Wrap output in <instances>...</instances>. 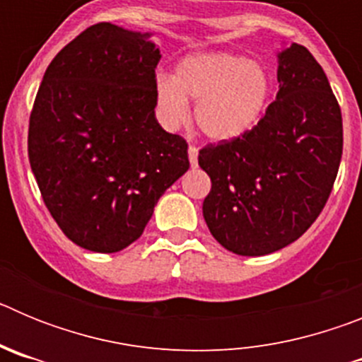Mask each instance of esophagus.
<instances>
[{
  "label": "esophagus",
  "instance_id": "esophagus-1",
  "mask_svg": "<svg viewBox=\"0 0 362 362\" xmlns=\"http://www.w3.org/2000/svg\"><path fill=\"white\" fill-rule=\"evenodd\" d=\"M188 159H190L192 166L197 165V148L194 145L188 146Z\"/></svg>",
  "mask_w": 362,
  "mask_h": 362
}]
</instances>
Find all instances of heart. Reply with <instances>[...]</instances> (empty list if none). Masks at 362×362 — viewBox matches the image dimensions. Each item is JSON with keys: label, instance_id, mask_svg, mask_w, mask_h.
Wrapping results in <instances>:
<instances>
[{"label": "heart", "instance_id": "heart-1", "mask_svg": "<svg viewBox=\"0 0 362 362\" xmlns=\"http://www.w3.org/2000/svg\"><path fill=\"white\" fill-rule=\"evenodd\" d=\"M268 76L246 57L226 52L185 57L174 78H159L156 99L163 121L177 127L196 101L194 121L203 136L228 141L257 123L268 98Z\"/></svg>", "mask_w": 362, "mask_h": 362}]
</instances>
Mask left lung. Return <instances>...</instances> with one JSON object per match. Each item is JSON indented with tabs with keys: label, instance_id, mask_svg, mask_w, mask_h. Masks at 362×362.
I'll use <instances>...</instances> for the list:
<instances>
[{
	"label": "left lung",
	"instance_id": "left-lung-1",
	"mask_svg": "<svg viewBox=\"0 0 362 362\" xmlns=\"http://www.w3.org/2000/svg\"><path fill=\"white\" fill-rule=\"evenodd\" d=\"M279 92L254 129L209 143L199 166L210 233L239 255H267L299 239L325 209L343 156V117L322 66L303 45L279 54Z\"/></svg>",
	"mask_w": 362,
	"mask_h": 362
}]
</instances>
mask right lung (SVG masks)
I'll list each match as a JSON object with an SVG mask.
<instances>
[{"mask_svg": "<svg viewBox=\"0 0 362 362\" xmlns=\"http://www.w3.org/2000/svg\"><path fill=\"white\" fill-rule=\"evenodd\" d=\"M159 59L148 34L95 23L57 52L36 94L30 168L57 226L86 250L136 241L190 166L188 143L153 116Z\"/></svg>", "mask_w": 362, "mask_h": 362, "instance_id": "1", "label": "right lung"}]
</instances>
